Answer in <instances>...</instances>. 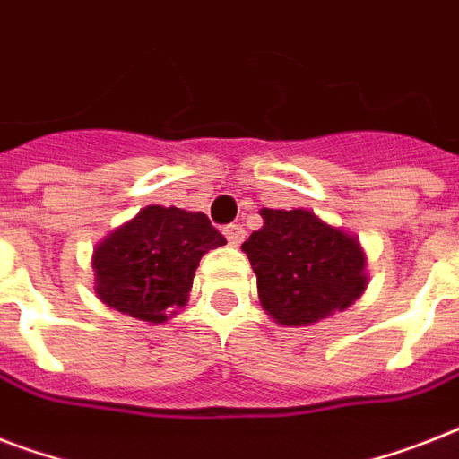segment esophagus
<instances>
[{
    "label": "esophagus",
    "instance_id": "obj_1",
    "mask_svg": "<svg viewBox=\"0 0 459 459\" xmlns=\"http://www.w3.org/2000/svg\"><path fill=\"white\" fill-rule=\"evenodd\" d=\"M223 236L229 240L230 245H240L245 240V229L240 223H229L226 229H223Z\"/></svg>",
    "mask_w": 459,
    "mask_h": 459
}]
</instances>
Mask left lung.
<instances>
[{"label":"left lung","mask_w":459,"mask_h":459,"mask_svg":"<svg viewBox=\"0 0 459 459\" xmlns=\"http://www.w3.org/2000/svg\"><path fill=\"white\" fill-rule=\"evenodd\" d=\"M264 226L243 243L259 300L283 326H309L364 293V252L355 238L307 209H262Z\"/></svg>","instance_id":"obj_1"}]
</instances>
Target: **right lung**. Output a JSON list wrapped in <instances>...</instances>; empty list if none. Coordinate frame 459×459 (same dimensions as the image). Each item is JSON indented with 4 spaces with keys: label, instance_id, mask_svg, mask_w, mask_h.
<instances>
[{
    "label": "right lung",
    "instance_id": "add662e5",
    "mask_svg": "<svg viewBox=\"0 0 459 459\" xmlns=\"http://www.w3.org/2000/svg\"><path fill=\"white\" fill-rule=\"evenodd\" d=\"M221 245L226 238L202 212L145 207L97 245V295L128 316L166 321L169 309L186 305L202 255Z\"/></svg>",
    "mask_w": 459,
    "mask_h": 459
}]
</instances>
